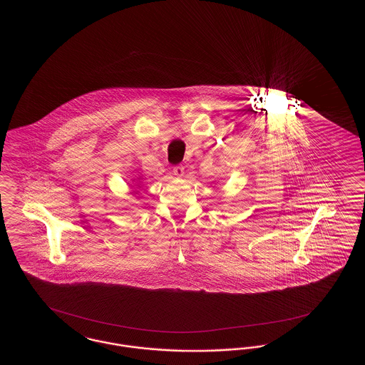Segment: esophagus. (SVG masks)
Wrapping results in <instances>:
<instances>
[{"instance_id":"34e87169","label":"esophagus","mask_w":365,"mask_h":365,"mask_svg":"<svg viewBox=\"0 0 365 365\" xmlns=\"http://www.w3.org/2000/svg\"><path fill=\"white\" fill-rule=\"evenodd\" d=\"M173 173H174V175L176 176V178H182V176L185 175V168H183L182 165H176Z\"/></svg>"}]
</instances>
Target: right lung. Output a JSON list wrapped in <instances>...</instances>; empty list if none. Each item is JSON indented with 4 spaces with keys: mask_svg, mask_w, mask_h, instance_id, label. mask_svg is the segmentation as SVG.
Returning a JSON list of instances; mask_svg holds the SVG:
<instances>
[{
    "mask_svg": "<svg viewBox=\"0 0 365 365\" xmlns=\"http://www.w3.org/2000/svg\"><path fill=\"white\" fill-rule=\"evenodd\" d=\"M137 179H138V182L135 183V186H137V187H140V180H142V178L139 176V178H137ZM134 182H135V179H134ZM133 194H137V191H133Z\"/></svg>",
    "mask_w": 365,
    "mask_h": 365,
    "instance_id": "right-lung-1",
    "label": "right lung"
}]
</instances>
